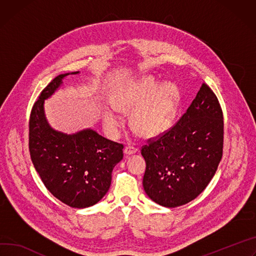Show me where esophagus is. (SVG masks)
<instances>
[{
	"instance_id": "1",
	"label": "esophagus",
	"mask_w": 256,
	"mask_h": 256,
	"mask_svg": "<svg viewBox=\"0 0 256 256\" xmlns=\"http://www.w3.org/2000/svg\"><path fill=\"white\" fill-rule=\"evenodd\" d=\"M136 151H138V149H136V148H134V147H132V146H128V147H126V148H124V155H126V156L132 155V154L136 153Z\"/></svg>"
}]
</instances>
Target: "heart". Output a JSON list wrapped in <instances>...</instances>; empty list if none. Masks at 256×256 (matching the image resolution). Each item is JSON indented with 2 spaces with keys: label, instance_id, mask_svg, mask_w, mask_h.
Segmentation results:
<instances>
[{
  "label": "heart",
  "instance_id": "1",
  "mask_svg": "<svg viewBox=\"0 0 256 256\" xmlns=\"http://www.w3.org/2000/svg\"><path fill=\"white\" fill-rule=\"evenodd\" d=\"M178 92L172 84H160L151 76L128 84L113 101L118 111L134 110L130 118L132 130L144 138H154L166 132L172 126L178 103ZM103 120L110 130L120 124V116L105 110Z\"/></svg>",
  "mask_w": 256,
  "mask_h": 256
}]
</instances>
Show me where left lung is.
I'll list each match as a JSON object with an SVG mask.
<instances>
[{
    "label": "left lung",
    "mask_w": 256,
    "mask_h": 256,
    "mask_svg": "<svg viewBox=\"0 0 256 256\" xmlns=\"http://www.w3.org/2000/svg\"><path fill=\"white\" fill-rule=\"evenodd\" d=\"M222 147V111L212 90L202 84L178 122L142 147L146 194L170 208L194 200L214 178Z\"/></svg>",
    "instance_id": "1"
}]
</instances>
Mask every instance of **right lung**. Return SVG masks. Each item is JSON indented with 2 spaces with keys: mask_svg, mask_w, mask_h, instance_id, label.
Returning a JSON list of instances; mask_svg holds the SVG:
<instances>
[{
  "mask_svg": "<svg viewBox=\"0 0 256 256\" xmlns=\"http://www.w3.org/2000/svg\"><path fill=\"white\" fill-rule=\"evenodd\" d=\"M56 76L34 104L30 118V153L44 184L54 197L74 208L99 202L108 192L114 166L124 157V145L90 128L67 134L46 118L44 103L69 74Z\"/></svg>",
  "mask_w": 256,
  "mask_h": 256,
  "instance_id": "1",
  "label": "right lung"
}]
</instances>
